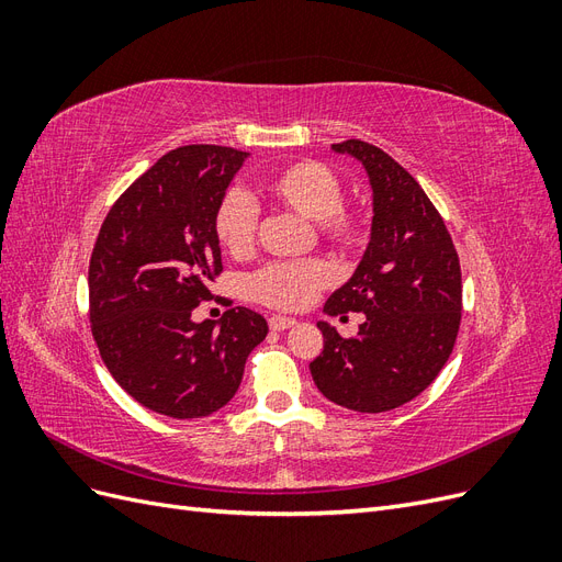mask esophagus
Listing matches in <instances>:
<instances>
[{
    "mask_svg": "<svg viewBox=\"0 0 562 562\" xmlns=\"http://www.w3.org/2000/svg\"><path fill=\"white\" fill-rule=\"evenodd\" d=\"M295 318H291V316H269V328L271 330H288V328H293L295 326Z\"/></svg>",
    "mask_w": 562,
    "mask_h": 562,
    "instance_id": "1",
    "label": "esophagus"
}]
</instances>
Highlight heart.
Listing matches in <instances>:
<instances>
[{"mask_svg":"<svg viewBox=\"0 0 562 562\" xmlns=\"http://www.w3.org/2000/svg\"><path fill=\"white\" fill-rule=\"evenodd\" d=\"M267 196L277 206L312 220L321 244L337 252H351L363 244L361 213L342 201V180L328 164L297 159L281 166L265 182ZM215 239L232 258H248L258 239V206L239 190L217 203L213 217ZM333 283V269L323 260L271 262L248 279V295L271 310L297 312Z\"/></svg>","mask_w":562,"mask_h":562,"instance_id":"1","label":"heart"}]
</instances>
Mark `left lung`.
<instances>
[{
    "label": "left lung",
    "instance_id": "1",
    "mask_svg": "<svg viewBox=\"0 0 562 562\" xmlns=\"http://www.w3.org/2000/svg\"><path fill=\"white\" fill-rule=\"evenodd\" d=\"M333 149L363 161L375 215L361 265L326 312L366 318L353 337L318 321L323 351L310 370L328 401L386 413L419 396L448 363L462 321V269L443 217L396 159L363 140Z\"/></svg>",
    "mask_w": 562,
    "mask_h": 562
}]
</instances>
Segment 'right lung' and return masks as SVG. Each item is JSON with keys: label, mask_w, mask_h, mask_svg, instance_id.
I'll return each instance as SVG.
<instances>
[{"label": "right lung", "mask_w": 562, "mask_h": 562, "mask_svg": "<svg viewBox=\"0 0 562 562\" xmlns=\"http://www.w3.org/2000/svg\"><path fill=\"white\" fill-rule=\"evenodd\" d=\"M248 151L171 149L114 201L89 262V318L100 359L140 405L206 417L241 384L267 321L248 307L192 321L223 274L213 217Z\"/></svg>", "instance_id": "obj_1"}]
</instances>
